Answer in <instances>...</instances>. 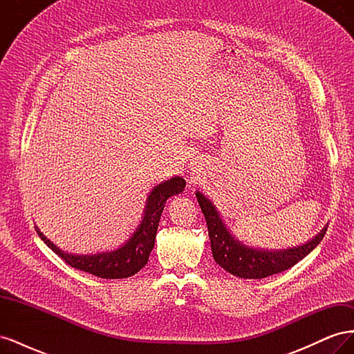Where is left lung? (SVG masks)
<instances>
[{
	"instance_id": "8db88e82",
	"label": "left lung",
	"mask_w": 354,
	"mask_h": 354,
	"mask_svg": "<svg viewBox=\"0 0 354 354\" xmlns=\"http://www.w3.org/2000/svg\"><path fill=\"white\" fill-rule=\"evenodd\" d=\"M196 199L207 220L214 260L224 270L242 279H263V277L288 270L316 248L324 239L328 227L325 226L306 243L291 246V248H255L234 236L214 203L199 190H196Z\"/></svg>"
}]
</instances>
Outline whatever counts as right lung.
Segmentation results:
<instances>
[{
  "label": "right lung",
  "mask_w": 354,
  "mask_h": 354,
  "mask_svg": "<svg viewBox=\"0 0 354 354\" xmlns=\"http://www.w3.org/2000/svg\"><path fill=\"white\" fill-rule=\"evenodd\" d=\"M186 181L183 177L174 176L169 180L156 185L146 199V207L143 211L142 221L138 223L136 230L131 233L120 248L112 251H103L95 254H72L60 250L56 243H53L38 226H35L39 238L55 251L60 259L65 260L73 269L87 272L102 279H124L136 274L147 264L153 246L156 230L159 226L160 216L168 198L181 194L185 190Z\"/></svg>",
  "instance_id": "obj_1"
}]
</instances>
